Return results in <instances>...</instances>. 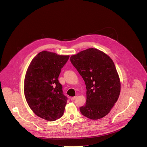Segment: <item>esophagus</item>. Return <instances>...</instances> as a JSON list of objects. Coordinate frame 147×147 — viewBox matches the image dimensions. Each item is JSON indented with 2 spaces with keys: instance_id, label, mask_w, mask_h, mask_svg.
Returning <instances> with one entry per match:
<instances>
[{
  "instance_id": "1",
  "label": "esophagus",
  "mask_w": 147,
  "mask_h": 147,
  "mask_svg": "<svg viewBox=\"0 0 147 147\" xmlns=\"http://www.w3.org/2000/svg\"><path fill=\"white\" fill-rule=\"evenodd\" d=\"M77 98V96H75V97H72L71 98V101H74L75 100H76V98Z\"/></svg>"
}]
</instances>
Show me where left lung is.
<instances>
[{
    "label": "left lung",
    "mask_w": 147,
    "mask_h": 147,
    "mask_svg": "<svg viewBox=\"0 0 147 147\" xmlns=\"http://www.w3.org/2000/svg\"><path fill=\"white\" fill-rule=\"evenodd\" d=\"M70 61L86 85V104L80 107L81 113L93 120L104 117L117 101L121 92L120 79L113 61L94 48L72 55Z\"/></svg>",
    "instance_id": "left-lung-1"
}]
</instances>
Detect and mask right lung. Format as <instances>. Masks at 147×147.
<instances>
[{"instance_id": "add662e5", "label": "right lung", "mask_w": 147, "mask_h": 147, "mask_svg": "<svg viewBox=\"0 0 147 147\" xmlns=\"http://www.w3.org/2000/svg\"><path fill=\"white\" fill-rule=\"evenodd\" d=\"M69 55L43 51L30 64L24 80V94L30 108L38 117L54 121L62 117L67 97L58 79Z\"/></svg>"}]
</instances>
